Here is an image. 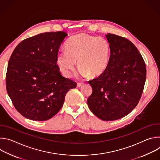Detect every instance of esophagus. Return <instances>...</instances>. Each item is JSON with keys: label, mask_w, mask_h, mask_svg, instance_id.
<instances>
[{"label": "esophagus", "mask_w": 160, "mask_h": 160, "mask_svg": "<svg viewBox=\"0 0 160 160\" xmlns=\"http://www.w3.org/2000/svg\"><path fill=\"white\" fill-rule=\"evenodd\" d=\"M83 85H84L83 83H77V87H82Z\"/></svg>", "instance_id": "obj_1"}]
</instances>
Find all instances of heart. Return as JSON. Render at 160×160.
<instances>
[{
  "label": "heart",
  "instance_id": "heart-1",
  "mask_svg": "<svg viewBox=\"0 0 160 160\" xmlns=\"http://www.w3.org/2000/svg\"><path fill=\"white\" fill-rule=\"evenodd\" d=\"M66 49L59 51L56 62L60 71L66 77L72 75L77 61L80 75L91 78L100 76L108 66L110 44L102 37L77 34L68 40Z\"/></svg>",
  "mask_w": 160,
  "mask_h": 160
}]
</instances>
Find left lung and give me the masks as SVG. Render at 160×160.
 <instances>
[{
	"instance_id": "1",
	"label": "left lung",
	"mask_w": 160,
	"mask_h": 160,
	"mask_svg": "<svg viewBox=\"0 0 160 160\" xmlns=\"http://www.w3.org/2000/svg\"><path fill=\"white\" fill-rule=\"evenodd\" d=\"M111 52L106 70L89 81L92 94L89 109L99 118L113 121L130 113L138 104L146 79L145 62L134 44L125 37L106 35Z\"/></svg>"
}]
</instances>
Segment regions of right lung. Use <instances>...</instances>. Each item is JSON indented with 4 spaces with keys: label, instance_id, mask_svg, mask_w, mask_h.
Returning <instances> with one entry per match:
<instances>
[{
    "label": "right lung",
    "instance_id": "1",
    "mask_svg": "<svg viewBox=\"0 0 160 160\" xmlns=\"http://www.w3.org/2000/svg\"><path fill=\"white\" fill-rule=\"evenodd\" d=\"M68 34L40 33L21 42L12 53L6 89L16 109L34 121L48 120L62 108L66 93L77 83L63 77L57 64L59 49Z\"/></svg>",
    "mask_w": 160,
    "mask_h": 160
}]
</instances>
